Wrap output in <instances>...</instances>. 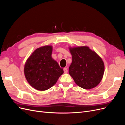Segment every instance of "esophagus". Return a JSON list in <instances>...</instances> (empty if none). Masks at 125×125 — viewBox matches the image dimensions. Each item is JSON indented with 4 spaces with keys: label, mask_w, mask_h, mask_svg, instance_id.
Returning <instances> with one entry per match:
<instances>
[{
    "label": "esophagus",
    "mask_w": 125,
    "mask_h": 125,
    "mask_svg": "<svg viewBox=\"0 0 125 125\" xmlns=\"http://www.w3.org/2000/svg\"><path fill=\"white\" fill-rule=\"evenodd\" d=\"M63 71H64V73H68V69L67 68H65L63 69Z\"/></svg>",
    "instance_id": "obj_1"
}]
</instances>
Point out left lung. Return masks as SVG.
Masks as SVG:
<instances>
[{
	"mask_svg": "<svg viewBox=\"0 0 125 125\" xmlns=\"http://www.w3.org/2000/svg\"><path fill=\"white\" fill-rule=\"evenodd\" d=\"M69 50L73 58L69 73L75 83L85 90L95 88L104 73L102 58L87 46L69 47Z\"/></svg>",
	"mask_w": 125,
	"mask_h": 125,
	"instance_id": "left-lung-1",
	"label": "left lung"
}]
</instances>
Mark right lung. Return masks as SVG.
Returning a JSON list of instances; mask_svg holds the SVG:
<instances>
[{
	"label": "right lung",
	"mask_w": 125,
	"mask_h": 125,
	"mask_svg": "<svg viewBox=\"0 0 125 125\" xmlns=\"http://www.w3.org/2000/svg\"><path fill=\"white\" fill-rule=\"evenodd\" d=\"M52 46L45 45L36 49L26 60L24 73L34 89L48 90L56 84L63 70L52 57Z\"/></svg>",
	"instance_id": "obj_1"
}]
</instances>
